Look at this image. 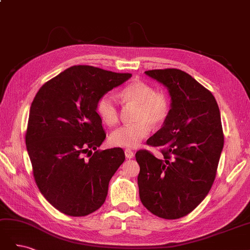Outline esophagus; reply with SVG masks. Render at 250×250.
<instances>
[{"mask_svg":"<svg viewBox=\"0 0 250 250\" xmlns=\"http://www.w3.org/2000/svg\"><path fill=\"white\" fill-rule=\"evenodd\" d=\"M125 156H126L127 158H132V157L134 156L133 151H131L130 149H126V150H125Z\"/></svg>","mask_w":250,"mask_h":250,"instance_id":"1","label":"esophagus"}]
</instances>
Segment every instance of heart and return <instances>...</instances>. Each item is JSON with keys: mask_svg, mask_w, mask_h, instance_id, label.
Returning a JSON list of instances; mask_svg holds the SVG:
<instances>
[{"mask_svg": "<svg viewBox=\"0 0 250 250\" xmlns=\"http://www.w3.org/2000/svg\"><path fill=\"white\" fill-rule=\"evenodd\" d=\"M121 97L125 102L138 105L134 120L137 122L126 124L113 130L109 140L112 145L124 148L137 147L145 139L152 126L161 125L169 112L168 97L163 92H155L148 83L135 81L123 88ZM97 112L103 122L113 126L119 122V108L115 97L105 95L97 104Z\"/></svg>", "mask_w": 250, "mask_h": 250, "instance_id": "obj_1", "label": "heart"}]
</instances>
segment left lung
Here are the masks:
<instances>
[{
    "mask_svg": "<svg viewBox=\"0 0 250 250\" xmlns=\"http://www.w3.org/2000/svg\"><path fill=\"white\" fill-rule=\"evenodd\" d=\"M145 74L167 87L171 108L147 141L162 148L164 160L146 150L135 153L140 198L153 215L178 219L191 213L213 186L224 144L220 110L213 94L184 71Z\"/></svg>",
    "mask_w": 250,
    "mask_h": 250,
    "instance_id": "obj_1",
    "label": "left lung"
}]
</instances>
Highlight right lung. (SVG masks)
<instances>
[{
	"mask_svg": "<svg viewBox=\"0 0 250 250\" xmlns=\"http://www.w3.org/2000/svg\"><path fill=\"white\" fill-rule=\"evenodd\" d=\"M131 76L74 65L44 83L34 98L26 132L34 179L43 197L65 215L86 216L100 208L125 161L122 148L97 150L106 137L97 104Z\"/></svg>",
	"mask_w": 250,
	"mask_h": 250,
	"instance_id": "1",
	"label": "right lung"
}]
</instances>
